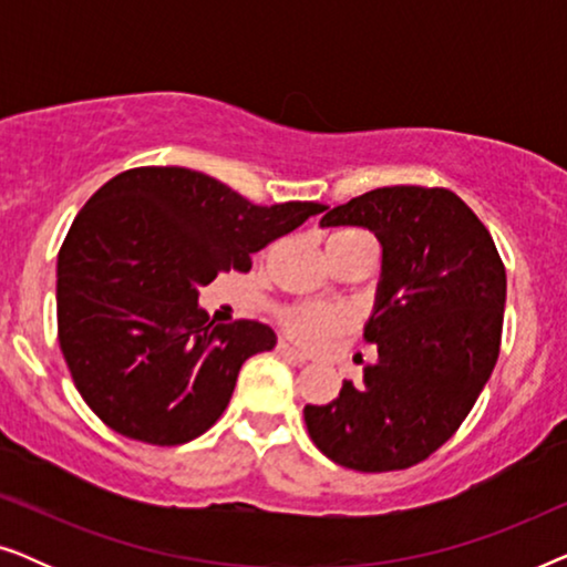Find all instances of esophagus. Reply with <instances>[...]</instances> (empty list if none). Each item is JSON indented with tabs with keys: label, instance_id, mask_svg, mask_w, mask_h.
Masks as SVG:
<instances>
[{
	"label": "esophagus",
	"instance_id": "esophagus-1",
	"mask_svg": "<svg viewBox=\"0 0 567 567\" xmlns=\"http://www.w3.org/2000/svg\"><path fill=\"white\" fill-rule=\"evenodd\" d=\"M276 351L281 353L284 359H289V361H297V363H307V361H309V353L299 351V348H293L291 343H286V340H278Z\"/></svg>",
	"mask_w": 567,
	"mask_h": 567
}]
</instances>
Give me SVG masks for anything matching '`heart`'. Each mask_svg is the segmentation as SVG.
<instances>
[{"label": "heart", "instance_id": "heart-1", "mask_svg": "<svg viewBox=\"0 0 567 567\" xmlns=\"http://www.w3.org/2000/svg\"><path fill=\"white\" fill-rule=\"evenodd\" d=\"M343 235V231H338ZM348 324L346 312L328 307H291L289 312H284V328L291 338H297L299 343L317 346L330 336H336L338 330H343Z\"/></svg>", "mask_w": 567, "mask_h": 567}]
</instances>
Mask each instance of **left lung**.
<instances>
[{"label": "left lung", "instance_id": "left-lung-1", "mask_svg": "<svg viewBox=\"0 0 567 567\" xmlns=\"http://www.w3.org/2000/svg\"><path fill=\"white\" fill-rule=\"evenodd\" d=\"M363 227L382 245L377 343L361 382L307 405L315 446L340 467L405 470L446 444L475 405L501 351L506 268L485 224L446 188L392 185L328 208L320 227Z\"/></svg>", "mask_w": 567, "mask_h": 567}]
</instances>
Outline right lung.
I'll use <instances>...</instances> for the list:
<instances>
[{
	"label": "right lung",
	"instance_id": "right-lung-1",
	"mask_svg": "<svg viewBox=\"0 0 567 567\" xmlns=\"http://www.w3.org/2000/svg\"><path fill=\"white\" fill-rule=\"evenodd\" d=\"M315 200L255 206L188 167H136L107 181L69 229L56 260L59 346L100 421L121 436L175 446L219 421L250 355L270 351L262 322L214 324L198 289L289 235Z\"/></svg>",
	"mask_w": 567,
	"mask_h": 567
}]
</instances>
